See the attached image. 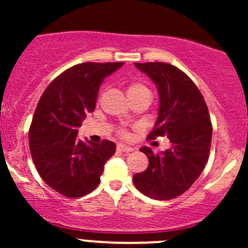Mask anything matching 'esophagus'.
I'll use <instances>...</instances> for the list:
<instances>
[{"label":"esophagus","mask_w":248,"mask_h":248,"mask_svg":"<svg viewBox=\"0 0 248 248\" xmlns=\"http://www.w3.org/2000/svg\"><path fill=\"white\" fill-rule=\"evenodd\" d=\"M116 150L119 152H124V154H129L131 151H133V149H132V147L126 146V145H124V144H117Z\"/></svg>","instance_id":"esophagus-1"}]
</instances>
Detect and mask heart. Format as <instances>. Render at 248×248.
I'll use <instances>...</instances> for the list:
<instances>
[{"instance_id": "b5f03b06", "label": "heart", "mask_w": 248, "mask_h": 248, "mask_svg": "<svg viewBox=\"0 0 248 248\" xmlns=\"http://www.w3.org/2000/svg\"><path fill=\"white\" fill-rule=\"evenodd\" d=\"M127 94H128L129 99L131 98H137V97H142V96H150V90L146 85H144L142 82H132L127 86ZM121 134L124 137H127L128 134L124 131L121 132Z\"/></svg>"}]
</instances>
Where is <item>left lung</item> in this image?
Segmentation results:
<instances>
[{
  "label": "left lung",
  "instance_id": "left-lung-1",
  "mask_svg": "<svg viewBox=\"0 0 248 248\" xmlns=\"http://www.w3.org/2000/svg\"><path fill=\"white\" fill-rule=\"evenodd\" d=\"M156 84L159 97L158 117L147 139L167 137L170 147L154 154L146 170L137 172V188L152 199L169 201L181 196L202 174L211 146L212 124L205 99L193 81L172 64L164 62L134 63Z\"/></svg>",
  "mask_w": 248,
  "mask_h": 248
}]
</instances>
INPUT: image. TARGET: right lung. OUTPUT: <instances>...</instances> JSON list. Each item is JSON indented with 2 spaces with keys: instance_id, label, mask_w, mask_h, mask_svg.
<instances>
[{
  "instance_id": "right-lung-1",
  "label": "right lung",
  "mask_w": 248,
  "mask_h": 248,
  "mask_svg": "<svg viewBox=\"0 0 248 248\" xmlns=\"http://www.w3.org/2000/svg\"><path fill=\"white\" fill-rule=\"evenodd\" d=\"M124 62H86L60 74L42 94L29 132L30 151L37 171L46 185L68 198L93 191L104 164L116 151L115 142L81 141L78 128L96 108L104 78Z\"/></svg>"
}]
</instances>
